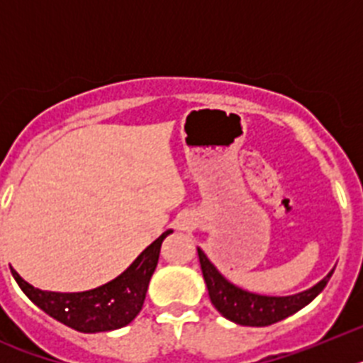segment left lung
<instances>
[{
    "label": "left lung",
    "instance_id": "8db88e82",
    "mask_svg": "<svg viewBox=\"0 0 363 363\" xmlns=\"http://www.w3.org/2000/svg\"><path fill=\"white\" fill-rule=\"evenodd\" d=\"M198 258H200L201 272H203V280L207 284L213 306L220 311L221 316H225L230 322L249 327L271 325L298 313L322 293L329 278L333 277L331 271L311 289L293 294V296H262V294L240 289L225 280L201 249H198Z\"/></svg>",
    "mask_w": 363,
    "mask_h": 363
}]
</instances>
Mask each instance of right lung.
<instances>
[{
  "instance_id": "1",
  "label": "right lung",
  "mask_w": 363,
  "mask_h": 363,
  "mask_svg": "<svg viewBox=\"0 0 363 363\" xmlns=\"http://www.w3.org/2000/svg\"><path fill=\"white\" fill-rule=\"evenodd\" d=\"M171 233L165 230L154 240L120 277L91 291L52 293L32 287L16 271H12V277L41 311L70 329L79 333L114 331L133 322L142 311L150 277L158 265L162 242Z\"/></svg>"
}]
</instances>
